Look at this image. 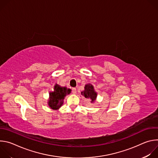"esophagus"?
Here are the masks:
<instances>
[{"label": "esophagus", "mask_w": 158, "mask_h": 158, "mask_svg": "<svg viewBox=\"0 0 158 158\" xmlns=\"http://www.w3.org/2000/svg\"><path fill=\"white\" fill-rule=\"evenodd\" d=\"M72 93H73V94H76V93H77V91H76V88H75V87H73V88L72 89Z\"/></svg>", "instance_id": "obj_1"}]
</instances>
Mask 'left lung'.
Masks as SVG:
<instances>
[{
  "label": "left lung",
  "instance_id": "obj_1",
  "mask_svg": "<svg viewBox=\"0 0 158 158\" xmlns=\"http://www.w3.org/2000/svg\"><path fill=\"white\" fill-rule=\"evenodd\" d=\"M85 90L84 91L81 92L82 96H84L86 98H89L91 99V102H94L97 97V93L94 91V87L91 84H86L85 85Z\"/></svg>",
  "mask_w": 158,
  "mask_h": 158
}]
</instances>
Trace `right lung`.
<instances>
[{
    "instance_id": "add662e5",
    "label": "right lung",
    "mask_w": 158,
    "mask_h": 158,
    "mask_svg": "<svg viewBox=\"0 0 158 158\" xmlns=\"http://www.w3.org/2000/svg\"><path fill=\"white\" fill-rule=\"evenodd\" d=\"M71 90L65 87H60L58 84L54 86V91L50 93L49 106L52 109H58L62 105L64 99L67 94H70Z\"/></svg>"
}]
</instances>
